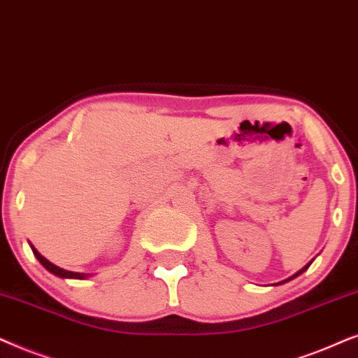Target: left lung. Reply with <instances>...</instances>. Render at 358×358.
<instances>
[{
	"mask_svg": "<svg viewBox=\"0 0 358 358\" xmlns=\"http://www.w3.org/2000/svg\"><path fill=\"white\" fill-rule=\"evenodd\" d=\"M311 264H313V262H309V264H308L306 266H304V268H301V270H299V271H298V273H294L293 276H289V278H288V280H285V282H289V280L296 278V276H298V275H301V273H303V271H304V270H306V268H308V266H309V265H311ZM285 282H282V283H285Z\"/></svg>",
	"mask_w": 358,
	"mask_h": 358,
	"instance_id": "obj_1",
	"label": "left lung"
}]
</instances>
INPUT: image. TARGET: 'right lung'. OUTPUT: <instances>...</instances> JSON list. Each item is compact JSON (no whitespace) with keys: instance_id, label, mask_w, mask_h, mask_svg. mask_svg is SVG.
Returning <instances> with one entry per match:
<instances>
[{"instance_id":"right-lung-1","label":"right lung","mask_w":358,"mask_h":358,"mask_svg":"<svg viewBox=\"0 0 358 358\" xmlns=\"http://www.w3.org/2000/svg\"><path fill=\"white\" fill-rule=\"evenodd\" d=\"M31 249H32V252H34V255L37 257V260H39L41 264L44 265L47 270L50 271V273L60 276V278H76V280H83V278H87V276H88L87 273H76V271H69V270L60 268V266H57V265L52 264V262L47 260L45 257H42V255L39 254V252L36 250V247L31 245Z\"/></svg>"}]
</instances>
